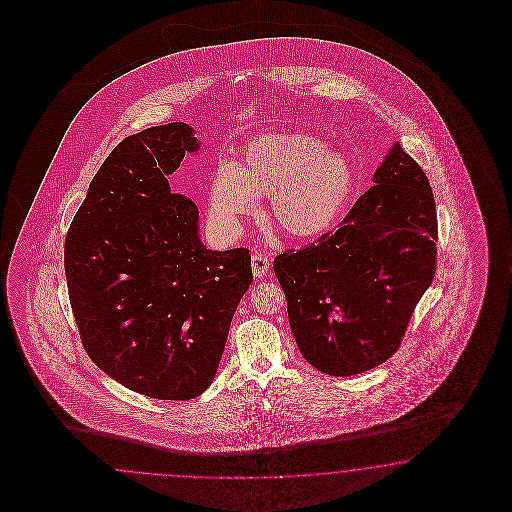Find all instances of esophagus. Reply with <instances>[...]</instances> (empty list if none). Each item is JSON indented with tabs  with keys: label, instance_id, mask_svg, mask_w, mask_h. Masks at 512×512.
Here are the masks:
<instances>
[{
	"label": "esophagus",
	"instance_id": "1",
	"mask_svg": "<svg viewBox=\"0 0 512 512\" xmlns=\"http://www.w3.org/2000/svg\"><path fill=\"white\" fill-rule=\"evenodd\" d=\"M251 270H253L255 278H264L270 270V257L264 253H255L251 257Z\"/></svg>",
	"mask_w": 512,
	"mask_h": 512
}]
</instances>
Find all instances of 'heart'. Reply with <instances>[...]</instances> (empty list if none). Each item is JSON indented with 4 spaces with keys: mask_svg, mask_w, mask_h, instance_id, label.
<instances>
[{
    "mask_svg": "<svg viewBox=\"0 0 512 512\" xmlns=\"http://www.w3.org/2000/svg\"><path fill=\"white\" fill-rule=\"evenodd\" d=\"M349 157L302 133H266L251 140L240 161L217 163L208 186V210L219 229L240 219L270 195L268 221L296 240L317 238L340 219L355 187Z\"/></svg>",
    "mask_w": 512,
    "mask_h": 512,
    "instance_id": "obj_1",
    "label": "heart"
}]
</instances>
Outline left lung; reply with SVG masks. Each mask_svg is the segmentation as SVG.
<instances>
[{
	"label": "left lung",
	"mask_w": 512,
	"mask_h": 512,
	"mask_svg": "<svg viewBox=\"0 0 512 512\" xmlns=\"http://www.w3.org/2000/svg\"><path fill=\"white\" fill-rule=\"evenodd\" d=\"M435 242L432 187L396 142L334 233L274 259L302 357L336 377L392 357L432 285Z\"/></svg>",
	"instance_id": "left-lung-1"
}]
</instances>
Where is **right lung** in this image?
<instances>
[{
	"instance_id": "1",
	"label": "right lung",
	"mask_w": 512,
	"mask_h": 512,
	"mask_svg": "<svg viewBox=\"0 0 512 512\" xmlns=\"http://www.w3.org/2000/svg\"><path fill=\"white\" fill-rule=\"evenodd\" d=\"M197 148L182 122L122 140L65 236L67 291L88 357L157 400L210 387L253 281L249 249L204 248L197 204L171 193L167 176Z\"/></svg>"
}]
</instances>
